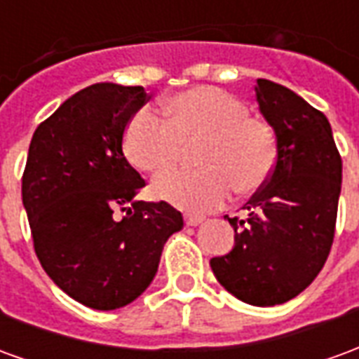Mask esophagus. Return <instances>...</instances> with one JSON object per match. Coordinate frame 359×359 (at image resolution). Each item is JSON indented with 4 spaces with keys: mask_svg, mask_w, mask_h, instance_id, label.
Here are the masks:
<instances>
[{
    "mask_svg": "<svg viewBox=\"0 0 359 359\" xmlns=\"http://www.w3.org/2000/svg\"><path fill=\"white\" fill-rule=\"evenodd\" d=\"M203 221H205V217H200V215H187V217H184V223H187L188 226L202 225Z\"/></svg>",
    "mask_w": 359,
    "mask_h": 359,
    "instance_id": "esophagus-1",
    "label": "esophagus"
}]
</instances>
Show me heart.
<instances>
[{"label": "heart", "mask_w": 359, "mask_h": 359, "mask_svg": "<svg viewBox=\"0 0 359 359\" xmlns=\"http://www.w3.org/2000/svg\"><path fill=\"white\" fill-rule=\"evenodd\" d=\"M165 117L154 111L134 113L125 128V154L144 172L169 169L182 144L198 142V169H175L154 180L159 200L188 211H208L234 190L250 194L262 188L277 161L271 126L250 117L246 103L213 86H196L167 97Z\"/></svg>", "instance_id": "1"}]
</instances>
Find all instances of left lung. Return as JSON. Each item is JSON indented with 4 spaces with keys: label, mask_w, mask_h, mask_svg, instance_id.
I'll return each instance as SVG.
<instances>
[{
    "label": "left lung",
    "mask_w": 359,
    "mask_h": 359,
    "mask_svg": "<svg viewBox=\"0 0 359 359\" xmlns=\"http://www.w3.org/2000/svg\"><path fill=\"white\" fill-rule=\"evenodd\" d=\"M259 113L275 133L277 161L246 217H229L234 248L213 257L225 290L250 306H277L306 290L331 252L342 159L329 121L304 97L257 79Z\"/></svg>",
    "instance_id": "left-lung-1"
}]
</instances>
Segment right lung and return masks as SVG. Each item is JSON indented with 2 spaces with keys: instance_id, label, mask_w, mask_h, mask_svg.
Instances as JSON below:
<instances>
[{
  "instance_id": "add662e5",
  "label": "right lung",
  "mask_w": 359,
  "mask_h": 359,
  "mask_svg": "<svg viewBox=\"0 0 359 359\" xmlns=\"http://www.w3.org/2000/svg\"><path fill=\"white\" fill-rule=\"evenodd\" d=\"M148 100L142 86L92 84L61 103L28 148L22 203L36 256L63 292L92 309L136 300L184 225L167 202L136 200L146 182L126 161L123 134Z\"/></svg>"
}]
</instances>
